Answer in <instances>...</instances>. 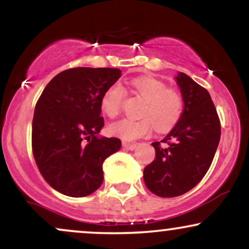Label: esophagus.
Segmentation results:
<instances>
[{"label":"esophagus","mask_w":249,"mask_h":249,"mask_svg":"<svg viewBox=\"0 0 249 249\" xmlns=\"http://www.w3.org/2000/svg\"><path fill=\"white\" fill-rule=\"evenodd\" d=\"M123 147L127 148V150H134V148L137 147V144H130V142H123Z\"/></svg>","instance_id":"obj_1"}]
</instances>
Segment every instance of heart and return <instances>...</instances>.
Returning a JSON list of instances; mask_svg holds the SVG:
<instances>
[{
	"label": "heart",
	"instance_id": "heart-1",
	"mask_svg": "<svg viewBox=\"0 0 249 249\" xmlns=\"http://www.w3.org/2000/svg\"><path fill=\"white\" fill-rule=\"evenodd\" d=\"M134 92L145 101L139 121L122 119L108 126V132L123 141H136L147 136L153 124L159 132H166L177 125L184 112V101L178 91L166 89L164 83L151 77L137 78L131 83ZM124 89L112 84L103 93L101 108L110 118L121 112Z\"/></svg>",
	"mask_w": 249,
	"mask_h": 249
}]
</instances>
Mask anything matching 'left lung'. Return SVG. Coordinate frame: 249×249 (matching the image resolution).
<instances>
[{
    "label": "left lung",
    "instance_id": "1",
    "mask_svg": "<svg viewBox=\"0 0 249 249\" xmlns=\"http://www.w3.org/2000/svg\"><path fill=\"white\" fill-rule=\"evenodd\" d=\"M184 112L170 133L152 142L156 158L144 168V182L156 196L173 198L199 184L210 168L220 141V121L206 89L186 73L179 72Z\"/></svg>",
    "mask_w": 249,
    "mask_h": 249
}]
</instances>
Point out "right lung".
Returning <instances> with one entry per match:
<instances>
[{"label":"right lung","instance_id":"obj_1","mask_svg":"<svg viewBox=\"0 0 249 249\" xmlns=\"http://www.w3.org/2000/svg\"><path fill=\"white\" fill-rule=\"evenodd\" d=\"M122 71L73 68L48 83L35 107L33 153L45 181L68 196H87L101 187L103 162L121 150L118 138L99 136L101 99Z\"/></svg>","mask_w":249,"mask_h":249}]
</instances>
